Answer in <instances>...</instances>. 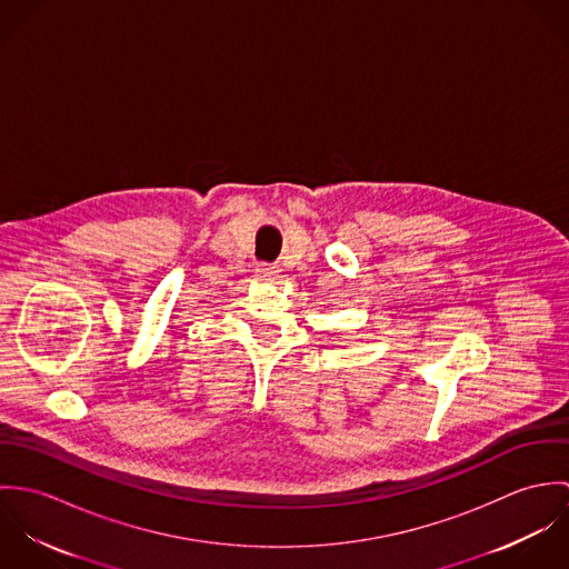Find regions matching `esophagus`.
<instances>
[{
	"mask_svg": "<svg viewBox=\"0 0 569 569\" xmlns=\"http://www.w3.org/2000/svg\"><path fill=\"white\" fill-rule=\"evenodd\" d=\"M256 273L260 280H267V282H276L280 278V269L276 264H262L256 269Z\"/></svg>",
	"mask_w": 569,
	"mask_h": 569,
	"instance_id": "34e87169",
	"label": "esophagus"
}]
</instances>
